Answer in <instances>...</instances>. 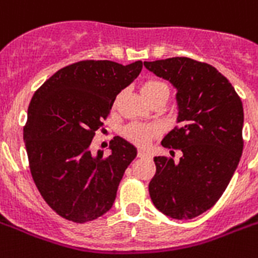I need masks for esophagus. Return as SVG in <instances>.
<instances>
[{"instance_id":"esophagus-1","label":"esophagus","mask_w":258,"mask_h":258,"mask_svg":"<svg viewBox=\"0 0 258 258\" xmlns=\"http://www.w3.org/2000/svg\"><path fill=\"white\" fill-rule=\"evenodd\" d=\"M138 156H139V158H151L152 155H151V152H148L147 150H143V148H140V150L138 151Z\"/></svg>"}]
</instances>
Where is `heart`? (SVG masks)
I'll use <instances>...</instances> for the list:
<instances>
[{
  "mask_svg": "<svg viewBox=\"0 0 258 258\" xmlns=\"http://www.w3.org/2000/svg\"><path fill=\"white\" fill-rule=\"evenodd\" d=\"M168 91V87L164 82L158 79H148L144 81L142 85V93L146 98L155 95V94ZM159 128L154 124H143V123H131L124 128V136L127 139L136 144L146 146L152 140V138L158 135Z\"/></svg>",
  "mask_w": 258,
  "mask_h": 258,
  "instance_id": "1",
  "label": "heart"
}]
</instances>
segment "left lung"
I'll return each mask as SVG.
<instances>
[{
    "mask_svg": "<svg viewBox=\"0 0 258 258\" xmlns=\"http://www.w3.org/2000/svg\"><path fill=\"white\" fill-rule=\"evenodd\" d=\"M144 66L176 87L179 125L162 146L183 152L177 163L155 156L151 200L165 216L194 219L216 204L237 168L244 148L241 99L231 82L204 62L175 56Z\"/></svg>",
    "mask_w": 258,
    "mask_h": 258,
    "instance_id": "1",
    "label": "left lung"
}]
</instances>
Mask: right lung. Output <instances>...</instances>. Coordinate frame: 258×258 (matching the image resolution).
I'll return each mask as SVG.
<instances>
[{
  "label": "right lung",
  "mask_w": 258,
  "mask_h": 258,
  "mask_svg": "<svg viewBox=\"0 0 258 258\" xmlns=\"http://www.w3.org/2000/svg\"><path fill=\"white\" fill-rule=\"evenodd\" d=\"M142 60L123 66L112 60H79L58 70L34 93L24 140L39 194L60 217L83 224L112 207L136 148L111 140V154L90 151L115 98L142 71Z\"/></svg>",
  "instance_id": "add662e5"
}]
</instances>
